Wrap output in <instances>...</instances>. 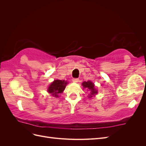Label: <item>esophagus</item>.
Segmentation results:
<instances>
[{"instance_id":"1","label":"esophagus","mask_w":146,"mask_h":146,"mask_svg":"<svg viewBox=\"0 0 146 146\" xmlns=\"http://www.w3.org/2000/svg\"><path fill=\"white\" fill-rule=\"evenodd\" d=\"M78 80H79L78 78H73V79H72V82H73L77 83V82H78Z\"/></svg>"}]
</instances>
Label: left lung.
<instances>
[{
	"instance_id": "left-lung-1",
	"label": "left lung",
	"mask_w": 146,
	"mask_h": 146,
	"mask_svg": "<svg viewBox=\"0 0 146 146\" xmlns=\"http://www.w3.org/2000/svg\"><path fill=\"white\" fill-rule=\"evenodd\" d=\"M82 85L84 88H86L88 91H90V95L89 98H91L92 97L94 96L96 94H98V90L95 88V85L94 83H92L91 81L88 82H83L82 83Z\"/></svg>"
}]
</instances>
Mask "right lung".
Returning <instances> with one entry per match:
<instances>
[{"instance_id":"right-lung-1","label":"right lung","mask_w":146,"mask_h":146,"mask_svg":"<svg viewBox=\"0 0 146 146\" xmlns=\"http://www.w3.org/2000/svg\"><path fill=\"white\" fill-rule=\"evenodd\" d=\"M67 84V81L55 80L48 87L47 92L49 94H51L53 97L58 98L59 95L63 92Z\"/></svg>"}]
</instances>
